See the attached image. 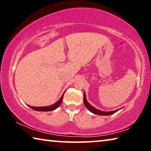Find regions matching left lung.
I'll list each match as a JSON object with an SVG mask.
<instances>
[{"instance_id":"8db88e82","label":"left lung","mask_w":151,"mask_h":151,"mask_svg":"<svg viewBox=\"0 0 151 151\" xmlns=\"http://www.w3.org/2000/svg\"><path fill=\"white\" fill-rule=\"evenodd\" d=\"M83 100H84V104L86 106V108H87L88 110L91 111V112L94 113V114L99 115H112V114H113V113H116L117 111H119V109H118V110H115L113 111H107V112H105V111H100V110H98V109L94 108L93 106H91V105L89 103L87 102V100H86V98L85 93H84Z\"/></svg>"}]
</instances>
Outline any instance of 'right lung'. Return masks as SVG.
<instances>
[{
	"mask_svg": "<svg viewBox=\"0 0 151 151\" xmlns=\"http://www.w3.org/2000/svg\"><path fill=\"white\" fill-rule=\"evenodd\" d=\"M65 93L63 94V96L60 98V99L56 103H55L54 104L51 105V106H38V107H35V106H29L31 109H34L35 111H53L55 109H56L61 104L62 102H63V96Z\"/></svg>",
	"mask_w": 151,
	"mask_h": 151,
	"instance_id": "obj_1",
	"label": "right lung"
}]
</instances>
